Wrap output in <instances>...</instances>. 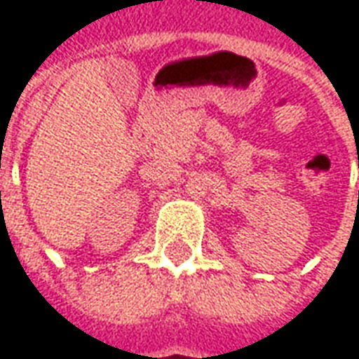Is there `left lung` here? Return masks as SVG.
I'll return each instance as SVG.
<instances>
[{
    "label": "left lung",
    "mask_w": 359,
    "mask_h": 359,
    "mask_svg": "<svg viewBox=\"0 0 359 359\" xmlns=\"http://www.w3.org/2000/svg\"><path fill=\"white\" fill-rule=\"evenodd\" d=\"M358 197H359V193H358Z\"/></svg>",
    "instance_id": "left-lung-1"
}]
</instances>
